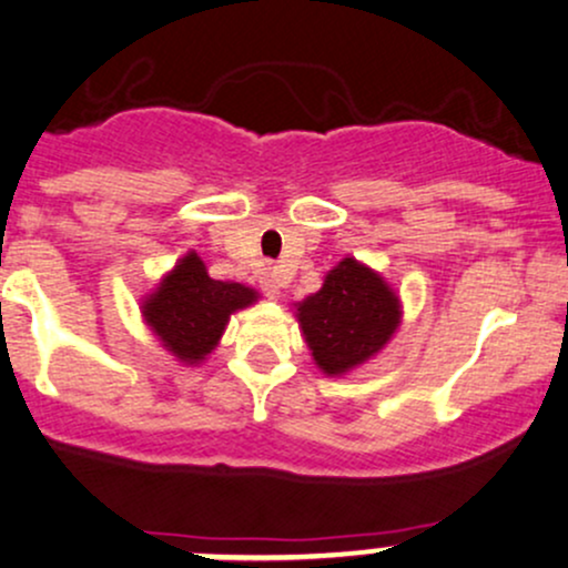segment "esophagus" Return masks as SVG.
Instances as JSON below:
<instances>
[{"mask_svg": "<svg viewBox=\"0 0 568 568\" xmlns=\"http://www.w3.org/2000/svg\"><path fill=\"white\" fill-rule=\"evenodd\" d=\"M285 283H288V280H285V272L280 270V266H270V270L264 272V277H261V291H264L270 298H274L280 296V291L285 288Z\"/></svg>", "mask_w": 568, "mask_h": 568, "instance_id": "obj_1", "label": "esophagus"}]
</instances>
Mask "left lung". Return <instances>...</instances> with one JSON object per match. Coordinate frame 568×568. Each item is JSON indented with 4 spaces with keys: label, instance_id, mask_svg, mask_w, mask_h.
I'll return each instance as SVG.
<instances>
[{
    "label": "left lung",
    "instance_id": "left-lung-1",
    "mask_svg": "<svg viewBox=\"0 0 568 568\" xmlns=\"http://www.w3.org/2000/svg\"><path fill=\"white\" fill-rule=\"evenodd\" d=\"M296 317L315 364L326 375H345L390 339L402 310L377 272L345 258L326 274L317 294L298 304Z\"/></svg>",
    "mask_w": 568,
    "mask_h": 568
}]
</instances>
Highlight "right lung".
Wrapping results in <instances>:
<instances>
[{"mask_svg":"<svg viewBox=\"0 0 568 568\" xmlns=\"http://www.w3.org/2000/svg\"><path fill=\"white\" fill-rule=\"evenodd\" d=\"M253 302V288L213 280L204 261L189 253L166 274L142 313L166 351L185 364H196L217 345L229 315Z\"/></svg>","mask_w":568,"mask_h":568,"instance_id":"add662e5","label":"right lung"}]
</instances>
